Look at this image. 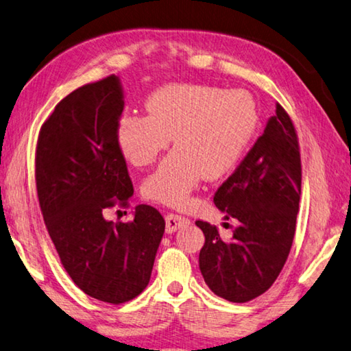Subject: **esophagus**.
Returning a JSON list of instances; mask_svg holds the SVG:
<instances>
[{
  "mask_svg": "<svg viewBox=\"0 0 351 351\" xmlns=\"http://www.w3.org/2000/svg\"><path fill=\"white\" fill-rule=\"evenodd\" d=\"M189 219H186V217H182L180 214H173V213H169L165 215V231L167 232H175L178 228H180L181 225L187 223Z\"/></svg>",
  "mask_w": 351,
  "mask_h": 351,
  "instance_id": "obj_1",
  "label": "esophagus"
}]
</instances>
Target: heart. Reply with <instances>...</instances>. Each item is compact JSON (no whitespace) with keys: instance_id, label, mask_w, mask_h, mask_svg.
<instances>
[{"instance_id":"heart-1","label":"heart","mask_w":351,"mask_h":351,"mask_svg":"<svg viewBox=\"0 0 351 351\" xmlns=\"http://www.w3.org/2000/svg\"><path fill=\"white\" fill-rule=\"evenodd\" d=\"M145 115H125L117 143L131 165H152L175 149L143 182V197L167 206L186 204L203 178L221 180L241 164L259 128V110L245 90L167 84L148 97Z\"/></svg>"}]
</instances>
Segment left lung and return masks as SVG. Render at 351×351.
<instances>
[{"instance_id":"1","label":"left lung","mask_w":351,"mask_h":351,"mask_svg":"<svg viewBox=\"0 0 351 351\" xmlns=\"http://www.w3.org/2000/svg\"><path fill=\"white\" fill-rule=\"evenodd\" d=\"M232 175L217 189L214 203L236 219L230 239L197 220L204 245L199 270L215 295L245 303L263 295L285 267L295 236L302 159L295 126L281 104ZM230 223H225V228Z\"/></svg>"}]
</instances>
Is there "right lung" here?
<instances>
[{"label":"right lung","instance_id":"obj_1","mask_svg":"<svg viewBox=\"0 0 351 351\" xmlns=\"http://www.w3.org/2000/svg\"><path fill=\"white\" fill-rule=\"evenodd\" d=\"M123 108L115 75L76 88L42 125L36 148L38 204L60 263L82 292L110 304L147 287L165 230L148 204L128 223L104 219L134 193L117 143Z\"/></svg>","mask_w":351,"mask_h":351}]
</instances>
